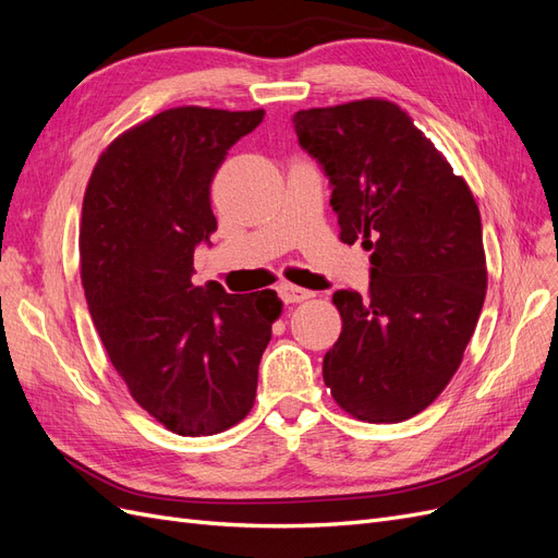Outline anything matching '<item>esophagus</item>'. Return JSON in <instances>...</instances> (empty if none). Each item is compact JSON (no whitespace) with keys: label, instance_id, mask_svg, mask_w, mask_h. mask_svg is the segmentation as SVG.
Returning a JSON list of instances; mask_svg holds the SVG:
<instances>
[{"label":"esophagus","instance_id":"obj_1","mask_svg":"<svg viewBox=\"0 0 558 558\" xmlns=\"http://www.w3.org/2000/svg\"><path fill=\"white\" fill-rule=\"evenodd\" d=\"M279 295L286 302V305H293V302H302V300H310L314 293L307 289H300V286L293 283H281L279 286Z\"/></svg>","mask_w":558,"mask_h":558}]
</instances>
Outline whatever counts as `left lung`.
<instances>
[{
	"mask_svg": "<svg viewBox=\"0 0 558 558\" xmlns=\"http://www.w3.org/2000/svg\"><path fill=\"white\" fill-rule=\"evenodd\" d=\"M300 146L324 167L344 244L369 251V291H335L340 340L324 381L344 412L398 424L463 361L486 295L482 218L463 177L386 99L305 109Z\"/></svg>",
	"mask_w": 558,
	"mask_h": 558,
	"instance_id": "obj_1",
	"label": "left lung"
}]
</instances>
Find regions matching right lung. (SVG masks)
<instances>
[{
    "instance_id": "1",
    "label": "right lung",
    "mask_w": 558,
    "mask_h": 558,
    "mask_svg": "<svg viewBox=\"0 0 558 558\" xmlns=\"http://www.w3.org/2000/svg\"><path fill=\"white\" fill-rule=\"evenodd\" d=\"M265 111L177 107L116 137L81 214L88 310L130 396L177 435H216L251 412L281 314L275 291L195 286L193 253L216 230L211 181Z\"/></svg>"
}]
</instances>
